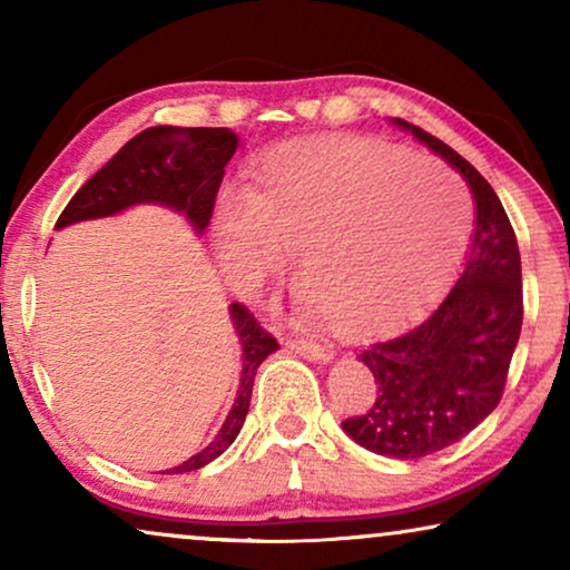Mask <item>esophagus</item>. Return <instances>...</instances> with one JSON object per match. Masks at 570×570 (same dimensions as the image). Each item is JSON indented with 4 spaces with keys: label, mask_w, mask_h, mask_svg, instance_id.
Instances as JSON below:
<instances>
[{
    "label": "esophagus",
    "mask_w": 570,
    "mask_h": 570,
    "mask_svg": "<svg viewBox=\"0 0 570 570\" xmlns=\"http://www.w3.org/2000/svg\"><path fill=\"white\" fill-rule=\"evenodd\" d=\"M285 347L291 350V353L306 357V361H318V363H330L334 357V347L330 345H322V342H314V340H301V337H287L285 340Z\"/></svg>",
    "instance_id": "esophagus-1"
}]
</instances>
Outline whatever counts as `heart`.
I'll list each match as a JSON object with an SVG mask.
<instances>
[{
  "mask_svg": "<svg viewBox=\"0 0 570 570\" xmlns=\"http://www.w3.org/2000/svg\"><path fill=\"white\" fill-rule=\"evenodd\" d=\"M472 205L441 163L379 139H306L269 150L254 191L217 199V248L244 283L279 275L326 330L361 337L417 314L470 238Z\"/></svg>",
  "mask_w": 570,
  "mask_h": 570,
  "instance_id": "heart-1",
  "label": "heart"
}]
</instances>
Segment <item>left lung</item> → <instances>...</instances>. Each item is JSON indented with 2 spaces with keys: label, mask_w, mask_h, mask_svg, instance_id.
Segmentation results:
<instances>
[{
  "label": "left lung",
  "mask_w": 570,
  "mask_h": 570,
  "mask_svg": "<svg viewBox=\"0 0 570 570\" xmlns=\"http://www.w3.org/2000/svg\"><path fill=\"white\" fill-rule=\"evenodd\" d=\"M394 124L464 176L474 197V233L456 285L439 306L357 355L379 394L365 415L342 420V428L373 454L420 459L464 439L498 407L524 295L519 244L493 186L446 142L404 119Z\"/></svg>",
  "instance_id": "8db88e82"
}]
</instances>
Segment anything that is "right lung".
I'll return each mask as SVG.
<instances>
[{
  "label": "right lung",
  "mask_w": 570,
  "mask_h": 570,
  "mask_svg": "<svg viewBox=\"0 0 570 570\" xmlns=\"http://www.w3.org/2000/svg\"><path fill=\"white\" fill-rule=\"evenodd\" d=\"M238 142L236 131L225 127H150L139 131L69 199L65 213L59 215L57 228L119 215L135 205H163L181 213L194 225V230L202 233L213 217L225 166ZM230 322L236 326L240 350H244V371H240L236 402L209 446L163 474H181L209 464L236 441L244 428L256 368L279 345L240 303L230 306Z\"/></svg>",
  "instance_id": "add662e5"
}]
</instances>
